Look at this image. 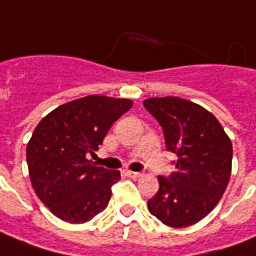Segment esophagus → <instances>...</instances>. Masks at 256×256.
Masks as SVG:
<instances>
[{"label":"esophagus","mask_w":256,"mask_h":256,"mask_svg":"<svg viewBox=\"0 0 256 256\" xmlns=\"http://www.w3.org/2000/svg\"><path fill=\"white\" fill-rule=\"evenodd\" d=\"M126 176L132 178H140L141 173L140 172H132V170H126Z\"/></svg>","instance_id":"esophagus-1"}]
</instances>
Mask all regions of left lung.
Here are the masks:
<instances>
[{
  "label": "left lung",
  "mask_w": 256,
  "mask_h": 256,
  "mask_svg": "<svg viewBox=\"0 0 256 256\" xmlns=\"http://www.w3.org/2000/svg\"><path fill=\"white\" fill-rule=\"evenodd\" d=\"M146 110L162 126L176 172L158 176L159 190L148 210L180 228L204 219L220 201L232 173L233 146L219 120L198 104L178 97L148 98Z\"/></svg>",
  "instance_id": "left-lung-1"
}]
</instances>
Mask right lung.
Wrapping results in <instances>:
<instances>
[{"label":"right lung","instance_id":"1","mask_svg":"<svg viewBox=\"0 0 256 256\" xmlns=\"http://www.w3.org/2000/svg\"><path fill=\"white\" fill-rule=\"evenodd\" d=\"M132 106L126 98L88 96L55 108L34 128L26 148L30 182L60 220L84 223L108 206L120 172L91 165L87 155Z\"/></svg>","mask_w":256,"mask_h":256}]
</instances>
